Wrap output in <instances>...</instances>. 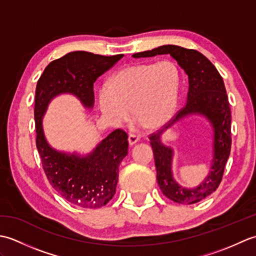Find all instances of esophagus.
<instances>
[{
	"mask_svg": "<svg viewBox=\"0 0 256 256\" xmlns=\"http://www.w3.org/2000/svg\"><path fill=\"white\" fill-rule=\"evenodd\" d=\"M138 140H140V138L138 136V135H134V134L128 135V144L130 145H134L135 143H138Z\"/></svg>",
	"mask_w": 256,
	"mask_h": 256,
	"instance_id": "34e87169",
	"label": "esophagus"
}]
</instances>
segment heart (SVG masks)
Masks as SVG:
<instances>
[{
	"instance_id": "b5f03b06",
	"label": "heart",
	"mask_w": 256,
	"mask_h": 256,
	"mask_svg": "<svg viewBox=\"0 0 256 256\" xmlns=\"http://www.w3.org/2000/svg\"><path fill=\"white\" fill-rule=\"evenodd\" d=\"M180 72L170 60L138 62L114 74L102 86L98 96L106 121L121 126L128 121L130 108L134 128H160L170 121L177 106Z\"/></svg>"
}]
</instances>
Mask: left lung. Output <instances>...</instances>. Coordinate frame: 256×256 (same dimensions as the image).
I'll return each instance as SVG.
<instances>
[{"label": "left lung", "mask_w": 256, "mask_h": 256, "mask_svg": "<svg viewBox=\"0 0 256 256\" xmlns=\"http://www.w3.org/2000/svg\"><path fill=\"white\" fill-rule=\"evenodd\" d=\"M170 55L188 76L187 102L167 123L165 128L150 135L153 148L157 182L167 198L182 204H192L208 197L222 180L226 160L231 150V111L224 79L216 68L202 54L176 45H164L152 50L134 54V58ZM192 114H201L214 128V158L210 175L198 188L188 190L178 185L172 177L173 151L161 143L160 136L179 119Z\"/></svg>", "instance_id": "1"}]
</instances>
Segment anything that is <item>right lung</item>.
Listing matches in <instances>:
<instances>
[{"label": "right lung", "mask_w": 256, "mask_h": 256, "mask_svg": "<svg viewBox=\"0 0 256 256\" xmlns=\"http://www.w3.org/2000/svg\"><path fill=\"white\" fill-rule=\"evenodd\" d=\"M124 55L101 56L72 52L52 62L37 81L34 116L36 146L42 168L52 187L80 208L106 206L116 194L118 166L128 155V134L116 130L98 144L89 155L66 154L52 148L44 136L42 118L54 96L72 94L91 108L94 103V84Z\"/></svg>", "instance_id": "1"}]
</instances>
